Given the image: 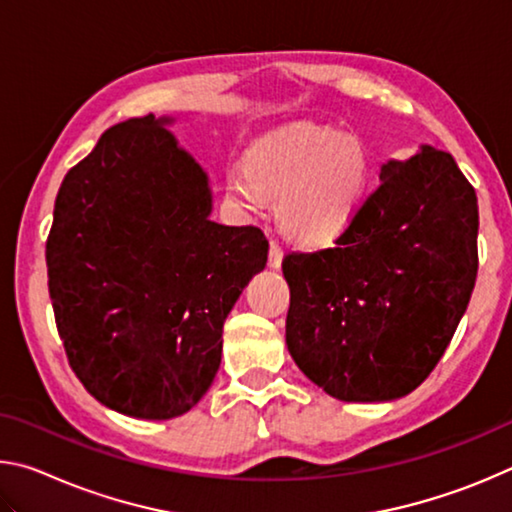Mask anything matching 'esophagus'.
<instances>
[{"instance_id":"34e87169","label":"esophagus","mask_w":512,"mask_h":512,"mask_svg":"<svg viewBox=\"0 0 512 512\" xmlns=\"http://www.w3.org/2000/svg\"><path fill=\"white\" fill-rule=\"evenodd\" d=\"M282 257H284L282 246L277 244L275 239H271V248H268V264H271V268H280L282 266Z\"/></svg>"}]
</instances>
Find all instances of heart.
<instances>
[{
    "instance_id": "b5f03b06",
    "label": "heart",
    "mask_w": 512,
    "mask_h": 512,
    "mask_svg": "<svg viewBox=\"0 0 512 512\" xmlns=\"http://www.w3.org/2000/svg\"><path fill=\"white\" fill-rule=\"evenodd\" d=\"M370 160L354 135L302 124L259 140L248 162L228 171L225 187L241 210L259 214L277 196L282 232L307 246L341 235L359 212Z\"/></svg>"
}]
</instances>
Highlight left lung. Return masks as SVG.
<instances>
[{
  "instance_id": "obj_1",
  "label": "left lung",
  "mask_w": 512,
  "mask_h": 512,
  "mask_svg": "<svg viewBox=\"0 0 512 512\" xmlns=\"http://www.w3.org/2000/svg\"><path fill=\"white\" fill-rule=\"evenodd\" d=\"M379 178L332 248L282 259L291 357L343 402L415 391L452 341L479 271V205L452 155L422 146Z\"/></svg>"
}]
</instances>
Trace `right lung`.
Returning <instances> with one entry per match:
<instances>
[{
	"instance_id": "add662e5",
	"label": "right lung",
	"mask_w": 512,
	"mask_h": 512,
	"mask_svg": "<svg viewBox=\"0 0 512 512\" xmlns=\"http://www.w3.org/2000/svg\"><path fill=\"white\" fill-rule=\"evenodd\" d=\"M153 115L121 121L67 171L47 237L49 298L69 366L94 400L169 420L219 370L223 323L268 241L210 221L205 171Z\"/></svg>"
}]
</instances>
